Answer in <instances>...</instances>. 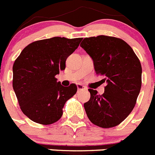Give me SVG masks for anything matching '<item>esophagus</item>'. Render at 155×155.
Wrapping results in <instances>:
<instances>
[{"instance_id": "esophagus-1", "label": "esophagus", "mask_w": 155, "mask_h": 155, "mask_svg": "<svg viewBox=\"0 0 155 155\" xmlns=\"http://www.w3.org/2000/svg\"><path fill=\"white\" fill-rule=\"evenodd\" d=\"M77 87H78V91L86 89V87H84V86L81 84H77Z\"/></svg>"}]
</instances>
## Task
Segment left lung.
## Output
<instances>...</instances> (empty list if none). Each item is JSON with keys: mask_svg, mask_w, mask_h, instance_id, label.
I'll list each match as a JSON object with an SVG mask.
<instances>
[{"mask_svg": "<svg viewBox=\"0 0 155 155\" xmlns=\"http://www.w3.org/2000/svg\"><path fill=\"white\" fill-rule=\"evenodd\" d=\"M80 46L92 59L97 74L107 84L102 95L88 89L91 98L84 104L87 117L98 127H116L135 106L141 87L140 62L132 48L116 37L85 38Z\"/></svg>", "mask_w": 155, "mask_h": 155, "instance_id": "obj_1", "label": "left lung"}]
</instances>
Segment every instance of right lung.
<instances>
[{"label": "right lung", "mask_w": 155, "mask_h": 155, "mask_svg": "<svg viewBox=\"0 0 155 155\" xmlns=\"http://www.w3.org/2000/svg\"><path fill=\"white\" fill-rule=\"evenodd\" d=\"M82 38L53 37L31 42L13 65V89L21 111L37 124L49 125L63 115L62 109L77 92L76 84L64 87L56 75L66 68V60Z\"/></svg>", "instance_id": "1"}]
</instances>
